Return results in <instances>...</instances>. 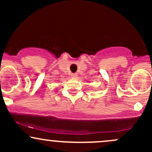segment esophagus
<instances>
[{
  "label": "esophagus",
  "mask_w": 152,
  "mask_h": 152,
  "mask_svg": "<svg viewBox=\"0 0 152 152\" xmlns=\"http://www.w3.org/2000/svg\"><path fill=\"white\" fill-rule=\"evenodd\" d=\"M71 77H72V78L77 77V74H71Z\"/></svg>",
  "instance_id": "obj_1"
}]
</instances>
